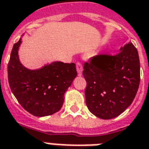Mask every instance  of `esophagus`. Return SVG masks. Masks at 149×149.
<instances>
[{
    "label": "esophagus",
    "instance_id": "34e87169",
    "mask_svg": "<svg viewBox=\"0 0 149 149\" xmlns=\"http://www.w3.org/2000/svg\"><path fill=\"white\" fill-rule=\"evenodd\" d=\"M76 68H77V71L79 74L81 75V72H82V70H83V68H82V64H81L80 62L76 63Z\"/></svg>",
    "mask_w": 149,
    "mask_h": 149
}]
</instances>
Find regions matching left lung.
Listing matches in <instances>:
<instances>
[{"label":"left lung","instance_id":"8db88e82","mask_svg":"<svg viewBox=\"0 0 149 149\" xmlns=\"http://www.w3.org/2000/svg\"><path fill=\"white\" fill-rule=\"evenodd\" d=\"M116 55L98 54L84 63L86 104L102 119L116 118L131 104L139 87L140 60L132 42Z\"/></svg>","mask_w":149,"mask_h":149}]
</instances>
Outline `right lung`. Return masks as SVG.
Masks as SVG:
<instances>
[{
    "instance_id": "right-lung-1",
    "label": "right lung",
    "mask_w": 149,
    "mask_h": 149,
    "mask_svg": "<svg viewBox=\"0 0 149 149\" xmlns=\"http://www.w3.org/2000/svg\"><path fill=\"white\" fill-rule=\"evenodd\" d=\"M21 39L13 45L8 64L10 89L18 102L34 116H47L60 110L64 93L77 76L75 64L54 62L39 70H29L19 60Z\"/></svg>"
}]
</instances>
